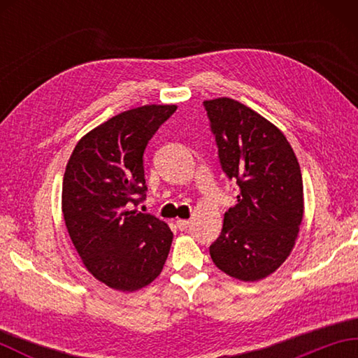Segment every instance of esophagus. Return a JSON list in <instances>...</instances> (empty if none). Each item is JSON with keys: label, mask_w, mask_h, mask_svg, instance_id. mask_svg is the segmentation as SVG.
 <instances>
[{"label": "esophagus", "mask_w": 358, "mask_h": 358, "mask_svg": "<svg viewBox=\"0 0 358 358\" xmlns=\"http://www.w3.org/2000/svg\"><path fill=\"white\" fill-rule=\"evenodd\" d=\"M189 223H191V222H189V220H177V227H178V229L180 231H186L187 229V227H189Z\"/></svg>", "instance_id": "34e87169"}]
</instances>
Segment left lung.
Wrapping results in <instances>:
<instances>
[{"mask_svg":"<svg viewBox=\"0 0 358 358\" xmlns=\"http://www.w3.org/2000/svg\"><path fill=\"white\" fill-rule=\"evenodd\" d=\"M204 108L220 163L240 189L210 258L232 278L263 280L286 262L299 237L305 214L299 159L285 134L248 106L222 96Z\"/></svg>","mask_w":358,"mask_h":358,"instance_id":"obj_1","label":"left lung"}]
</instances>
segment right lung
Listing matches in <instances>:
<instances>
[{
	"mask_svg": "<svg viewBox=\"0 0 358 358\" xmlns=\"http://www.w3.org/2000/svg\"><path fill=\"white\" fill-rule=\"evenodd\" d=\"M175 104H146L94 127L67 162L62 210L69 237L92 275L120 292L150 285L163 271L173 234L132 204L146 192L143 154Z\"/></svg>",
	"mask_w": 358,
	"mask_h": 358,
	"instance_id": "obj_1",
	"label": "right lung"
}]
</instances>
